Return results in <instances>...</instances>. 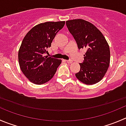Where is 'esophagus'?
Returning <instances> with one entry per match:
<instances>
[{
    "label": "esophagus",
    "instance_id": "34e87169",
    "mask_svg": "<svg viewBox=\"0 0 126 126\" xmlns=\"http://www.w3.org/2000/svg\"><path fill=\"white\" fill-rule=\"evenodd\" d=\"M66 62L68 63H73V61L71 60H66Z\"/></svg>",
    "mask_w": 126,
    "mask_h": 126
}]
</instances>
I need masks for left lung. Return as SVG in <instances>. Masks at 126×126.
Masks as SVG:
<instances>
[{
  "mask_svg": "<svg viewBox=\"0 0 126 126\" xmlns=\"http://www.w3.org/2000/svg\"><path fill=\"white\" fill-rule=\"evenodd\" d=\"M79 49L85 48L84 62L80 71L75 74L80 82L87 85L98 82L107 73L110 62L109 45L102 32L93 24L82 19L66 22Z\"/></svg>",
  "mask_w": 126,
  "mask_h": 126,
  "instance_id": "left-lung-1",
  "label": "left lung"
}]
</instances>
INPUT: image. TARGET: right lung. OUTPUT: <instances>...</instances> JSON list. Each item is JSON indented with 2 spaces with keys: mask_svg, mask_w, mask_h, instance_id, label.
Instances as JSON below:
<instances>
[{
  "mask_svg": "<svg viewBox=\"0 0 126 126\" xmlns=\"http://www.w3.org/2000/svg\"><path fill=\"white\" fill-rule=\"evenodd\" d=\"M65 21L46 22L35 26L26 34L18 52L21 70L31 82L41 85L50 80L61 60L44 56Z\"/></svg>",
  "mask_w": 126,
  "mask_h": 126,
  "instance_id": "1",
  "label": "right lung"
}]
</instances>
